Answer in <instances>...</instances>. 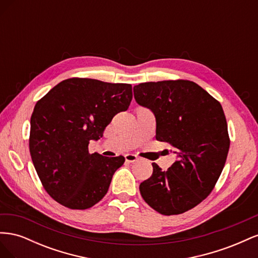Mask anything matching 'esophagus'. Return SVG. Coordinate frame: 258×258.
I'll use <instances>...</instances> for the list:
<instances>
[{"instance_id":"34e87169","label":"esophagus","mask_w":258,"mask_h":258,"mask_svg":"<svg viewBox=\"0 0 258 258\" xmlns=\"http://www.w3.org/2000/svg\"><path fill=\"white\" fill-rule=\"evenodd\" d=\"M124 158H126V161H127V162H135V161L138 160V157H137L136 155H134V154H127V155H124Z\"/></svg>"}]
</instances>
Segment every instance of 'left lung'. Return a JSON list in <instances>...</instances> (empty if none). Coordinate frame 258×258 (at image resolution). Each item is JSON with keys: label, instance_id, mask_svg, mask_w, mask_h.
<instances>
[{"label": "left lung", "instance_id": "8db88e82", "mask_svg": "<svg viewBox=\"0 0 258 258\" xmlns=\"http://www.w3.org/2000/svg\"><path fill=\"white\" fill-rule=\"evenodd\" d=\"M134 93L155 115L156 140L174 147L177 157L167 171L153 162L140 192L160 214L184 213L209 196L225 166L230 141L223 107L190 81L142 83Z\"/></svg>", "mask_w": 258, "mask_h": 258}]
</instances>
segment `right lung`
Wrapping results in <instances>:
<instances>
[{"instance_id":"1","label":"right lung","mask_w":258,"mask_h":258,"mask_svg":"<svg viewBox=\"0 0 258 258\" xmlns=\"http://www.w3.org/2000/svg\"><path fill=\"white\" fill-rule=\"evenodd\" d=\"M132 100L130 84L69 79L50 89L31 116L30 154L49 196L73 210L91 208L102 199L124 157L89 154L90 140L103 131Z\"/></svg>"}]
</instances>
